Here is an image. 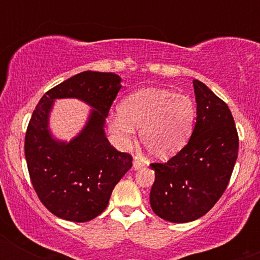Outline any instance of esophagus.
<instances>
[{"mask_svg": "<svg viewBox=\"0 0 260 260\" xmlns=\"http://www.w3.org/2000/svg\"><path fill=\"white\" fill-rule=\"evenodd\" d=\"M142 167H143V164L141 162V159L136 157V158L133 159V170H135V171H137V170L142 169Z\"/></svg>", "mask_w": 260, "mask_h": 260, "instance_id": "obj_1", "label": "esophagus"}]
</instances>
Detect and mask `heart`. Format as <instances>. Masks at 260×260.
Here are the masks:
<instances>
[{
	"label": "heart",
	"instance_id": "heart-1",
	"mask_svg": "<svg viewBox=\"0 0 260 260\" xmlns=\"http://www.w3.org/2000/svg\"><path fill=\"white\" fill-rule=\"evenodd\" d=\"M198 108L186 94L143 88L125 96L119 112L108 119V129L122 148L133 145L140 128L141 142L156 159H169L185 148L195 127Z\"/></svg>",
	"mask_w": 260,
	"mask_h": 260
}]
</instances>
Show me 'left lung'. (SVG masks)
I'll use <instances>...</instances> for the list:
<instances>
[{
    "mask_svg": "<svg viewBox=\"0 0 260 260\" xmlns=\"http://www.w3.org/2000/svg\"><path fill=\"white\" fill-rule=\"evenodd\" d=\"M196 124L182 151L165 164L149 165L154 183L152 210L166 221L190 222L221 198L238 158L237 128L226 104L200 80H193Z\"/></svg>",
    "mask_w": 260,
    "mask_h": 260,
    "instance_id": "obj_1",
    "label": "left lung"
}]
</instances>
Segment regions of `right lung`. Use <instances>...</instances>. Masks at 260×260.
Listing matches in <instances>:
<instances>
[{"label":"right lung","mask_w":260,"mask_h":260,"mask_svg":"<svg viewBox=\"0 0 260 260\" xmlns=\"http://www.w3.org/2000/svg\"><path fill=\"white\" fill-rule=\"evenodd\" d=\"M120 81L113 73L83 72L50 89L34 111L25 137L28 174L41 203L60 219L85 222L102 214L132 167L131 154L111 146L104 129ZM59 99H78L92 108L70 141L57 139L49 128Z\"/></svg>","instance_id":"1"}]
</instances>
